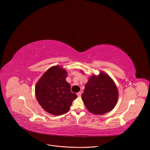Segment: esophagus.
<instances>
[{
  "label": "esophagus",
  "instance_id": "esophagus-1",
  "mask_svg": "<svg viewBox=\"0 0 150 150\" xmlns=\"http://www.w3.org/2000/svg\"><path fill=\"white\" fill-rule=\"evenodd\" d=\"M77 96H78V97H80L81 96V92H78L77 93Z\"/></svg>",
  "mask_w": 150,
  "mask_h": 150
}]
</instances>
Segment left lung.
I'll use <instances>...</instances> for the list:
<instances>
[{"mask_svg": "<svg viewBox=\"0 0 150 150\" xmlns=\"http://www.w3.org/2000/svg\"><path fill=\"white\" fill-rule=\"evenodd\" d=\"M81 97L89 111L102 115L115 107L118 100V91L111 78L100 72L99 75H93L89 78Z\"/></svg>", "mask_w": 150, "mask_h": 150, "instance_id": "left-lung-1", "label": "left lung"}]
</instances>
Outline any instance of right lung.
Segmentation results:
<instances>
[{"label":"right lung","instance_id":"1","mask_svg":"<svg viewBox=\"0 0 150 150\" xmlns=\"http://www.w3.org/2000/svg\"><path fill=\"white\" fill-rule=\"evenodd\" d=\"M66 77L64 69L53 66L46 71L36 85L35 94L38 103L52 115H61L67 112L73 100L77 97L71 92Z\"/></svg>","mask_w":150,"mask_h":150}]
</instances>
